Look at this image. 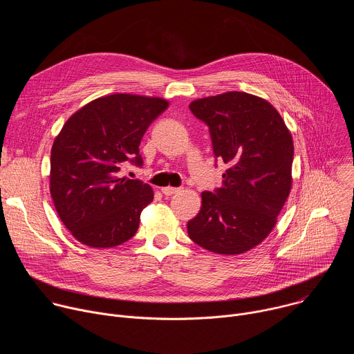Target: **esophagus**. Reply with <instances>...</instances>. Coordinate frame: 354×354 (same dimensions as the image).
<instances>
[{
    "label": "esophagus",
    "instance_id": "1",
    "mask_svg": "<svg viewBox=\"0 0 354 354\" xmlns=\"http://www.w3.org/2000/svg\"><path fill=\"white\" fill-rule=\"evenodd\" d=\"M180 189L179 187H172V186H165L161 189V192L165 194V196H172L175 193H178Z\"/></svg>",
    "mask_w": 354,
    "mask_h": 354
}]
</instances>
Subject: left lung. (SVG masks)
Listing matches in <instances>:
<instances>
[{
	"instance_id": "obj_1",
	"label": "left lung",
	"mask_w": 354,
	"mask_h": 354,
	"mask_svg": "<svg viewBox=\"0 0 354 354\" xmlns=\"http://www.w3.org/2000/svg\"><path fill=\"white\" fill-rule=\"evenodd\" d=\"M189 108L207 123L214 156L228 169L221 187L201 193L187 234L214 254H245L272 232L290 194L291 133L270 102L246 92L200 97Z\"/></svg>"
}]
</instances>
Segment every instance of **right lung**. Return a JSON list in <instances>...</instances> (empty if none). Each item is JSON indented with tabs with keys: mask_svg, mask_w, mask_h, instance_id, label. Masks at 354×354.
<instances>
[{
	"mask_svg": "<svg viewBox=\"0 0 354 354\" xmlns=\"http://www.w3.org/2000/svg\"><path fill=\"white\" fill-rule=\"evenodd\" d=\"M168 106L158 96L112 93L91 100L64 123L50 156V194L78 242L113 248L136 234L154 192L118 172L126 161L142 164L141 138Z\"/></svg>",
	"mask_w": 354,
	"mask_h": 354,
	"instance_id": "1",
	"label": "right lung"
}]
</instances>
